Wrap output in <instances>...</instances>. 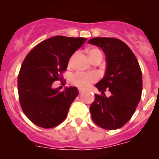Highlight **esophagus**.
I'll return each mask as SVG.
<instances>
[{
  "instance_id": "esophagus-1",
  "label": "esophagus",
  "mask_w": 159,
  "mask_h": 159,
  "mask_svg": "<svg viewBox=\"0 0 159 159\" xmlns=\"http://www.w3.org/2000/svg\"><path fill=\"white\" fill-rule=\"evenodd\" d=\"M84 92V90L80 89V88L79 89V92H80V93H83V92Z\"/></svg>"
}]
</instances>
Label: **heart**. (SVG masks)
I'll use <instances>...</instances> for the list:
<instances>
[{"mask_svg":"<svg viewBox=\"0 0 159 159\" xmlns=\"http://www.w3.org/2000/svg\"><path fill=\"white\" fill-rule=\"evenodd\" d=\"M88 53H89L90 59L96 56V55H102V52L99 49L97 48L91 49ZM73 57H74V56L70 59L69 64H71V61H72ZM97 80H98V75H97L96 73L83 72V71H77V72L74 73L71 78V83L75 86L81 88H88L92 83L95 82Z\"/></svg>","mask_w":159,"mask_h":159,"instance_id":"b5f03b06","label":"heart"}]
</instances>
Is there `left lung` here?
Returning a JSON list of instances; mask_svg holds the SVG:
<instances>
[{"label":"left lung","instance_id":"left-lung-1","mask_svg":"<svg viewBox=\"0 0 159 159\" xmlns=\"http://www.w3.org/2000/svg\"><path fill=\"white\" fill-rule=\"evenodd\" d=\"M88 43L101 48L106 56L104 77L95 85L102 95H95L90 106L94 123L106 130L124 126L135 111L142 95L143 76L134 53L116 38L95 37ZM112 93L107 97L104 92Z\"/></svg>","mask_w":159,"mask_h":159}]
</instances>
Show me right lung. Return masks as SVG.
I'll list each match as a JSON object with an SVG mask.
<instances>
[{
  "mask_svg": "<svg viewBox=\"0 0 159 159\" xmlns=\"http://www.w3.org/2000/svg\"><path fill=\"white\" fill-rule=\"evenodd\" d=\"M85 41L83 37L53 36L38 43L24 60L17 80L20 103L25 116L38 127L52 128L67 117L78 89L70 87L59 92L52 85L63 80L69 59Z\"/></svg>",
  "mask_w": 159,
  "mask_h": 159,
  "instance_id": "obj_1",
  "label": "right lung"
}]
</instances>
